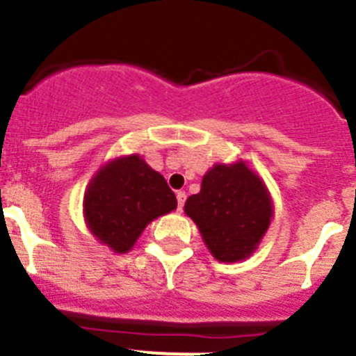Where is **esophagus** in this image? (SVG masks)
Instances as JSON below:
<instances>
[{
	"label": "esophagus",
	"instance_id": "esophagus-1",
	"mask_svg": "<svg viewBox=\"0 0 356 356\" xmlns=\"http://www.w3.org/2000/svg\"><path fill=\"white\" fill-rule=\"evenodd\" d=\"M185 193L184 191H178L176 193V200H178V210H184V205H185Z\"/></svg>",
	"mask_w": 356,
	"mask_h": 356
}]
</instances>
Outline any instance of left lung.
Wrapping results in <instances>:
<instances>
[{"label": "left lung", "mask_w": 356, "mask_h": 356, "mask_svg": "<svg viewBox=\"0 0 356 356\" xmlns=\"http://www.w3.org/2000/svg\"><path fill=\"white\" fill-rule=\"evenodd\" d=\"M187 213L219 262L248 259L271 225L273 201L262 178L246 162L216 163L201 191L185 201Z\"/></svg>", "instance_id": "left-lung-1"}]
</instances>
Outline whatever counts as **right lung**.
Listing matches in <instances>:
<instances>
[{
  "instance_id": "obj_1",
  "label": "right lung",
  "mask_w": 356,
  "mask_h": 356,
  "mask_svg": "<svg viewBox=\"0 0 356 356\" xmlns=\"http://www.w3.org/2000/svg\"><path fill=\"white\" fill-rule=\"evenodd\" d=\"M176 205L165 178L139 155H130L110 160L94 175L83 197V216L97 241L114 253H127L153 219Z\"/></svg>"
}]
</instances>
